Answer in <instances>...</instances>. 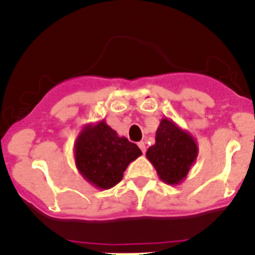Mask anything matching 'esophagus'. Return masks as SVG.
<instances>
[{"label":"esophagus","mask_w":255,"mask_h":255,"mask_svg":"<svg viewBox=\"0 0 255 255\" xmlns=\"http://www.w3.org/2000/svg\"><path fill=\"white\" fill-rule=\"evenodd\" d=\"M138 147L140 148V150H142L143 154H144V153H145V143L144 142H139V143H138Z\"/></svg>","instance_id":"34e87169"}]
</instances>
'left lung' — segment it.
Instances as JSON below:
<instances>
[{
  "instance_id": "left-lung-1",
  "label": "left lung",
  "mask_w": 255,
  "mask_h": 255,
  "mask_svg": "<svg viewBox=\"0 0 255 255\" xmlns=\"http://www.w3.org/2000/svg\"><path fill=\"white\" fill-rule=\"evenodd\" d=\"M145 157L157 170L160 180L178 185L185 179L198 157V144L193 135L168 118H162L155 132V143Z\"/></svg>"
}]
</instances>
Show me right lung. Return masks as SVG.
<instances>
[{"instance_id": "obj_1", "label": "right lung", "mask_w": 255, "mask_h": 255, "mask_svg": "<svg viewBox=\"0 0 255 255\" xmlns=\"http://www.w3.org/2000/svg\"><path fill=\"white\" fill-rule=\"evenodd\" d=\"M140 154L137 144L120 137L105 120L87 123L76 138L73 148L80 174L98 189H110L118 184L129 163Z\"/></svg>"}]
</instances>
